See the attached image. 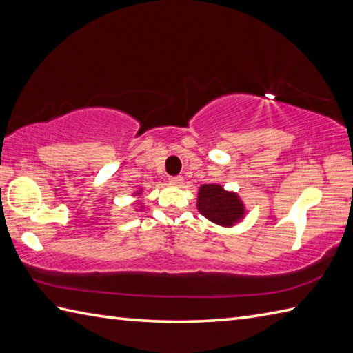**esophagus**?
<instances>
[{
	"label": "esophagus",
	"instance_id": "obj_1",
	"mask_svg": "<svg viewBox=\"0 0 353 353\" xmlns=\"http://www.w3.org/2000/svg\"><path fill=\"white\" fill-rule=\"evenodd\" d=\"M183 182V177L181 176H174V177H170V183L174 185V186H181Z\"/></svg>",
	"mask_w": 353,
	"mask_h": 353
}]
</instances>
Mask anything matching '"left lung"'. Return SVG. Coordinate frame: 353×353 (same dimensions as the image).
<instances>
[{
	"mask_svg": "<svg viewBox=\"0 0 353 353\" xmlns=\"http://www.w3.org/2000/svg\"><path fill=\"white\" fill-rule=\"evenodd\" d=\"M200 214L221 226H234L244 215V206L236 194L226 192L220 185H203L199 190Z\"/></svg>",
	"mask_w": 353,
	"mask_h": 353,
	"instance_id": "obj_1",
	"label": "left lung"
}]
</instances>
